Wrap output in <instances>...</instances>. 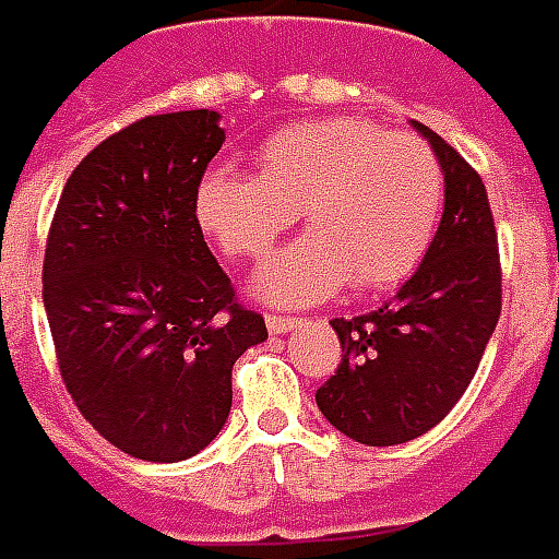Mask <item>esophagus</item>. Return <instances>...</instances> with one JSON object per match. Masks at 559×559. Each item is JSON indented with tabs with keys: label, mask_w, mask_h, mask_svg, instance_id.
<instances>
[{
	"label": "esophagus",
	"mask_w": 559,
	"mask_h": 559,
	"mask_svg": "<svg viewBox=\"0 0 559 559\" xmlns=\"http://www.w3.org/2000/svg\"><path fill=\"white\" fill-rule=\"evenodd\" d=\"M264 322H267V331H271V334H288V331L298 328V319H295V316H280V312H267Z\"/></svg>",
	"instance_id": "esophagus-1"
}]
</instances>
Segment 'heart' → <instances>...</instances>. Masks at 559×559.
Returning a JSON list of instances; mask_svg holds the SVG:
<instances>
[{
	"label": "heart",
	"instance_id": "obj_1",
	"mask_svg": "<svg viewBox=\"0 0 559 559\" xmlns=\"http://www.w3.org/2000/svg\"><path fill=\"white\" fill-rule=\"evenodd\" d=\"M442 204L445 171L421 138L352 117L286 126L261 144L255 174L216 165L195 186L198 225L231 261L264 259L300 216L310 235L259 273L273 304L397 286L425 261Z\"/></svg>",
	"mask_w": 559,
	"mask_h": 559
}]
</instances>
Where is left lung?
<instances>
[{
	"instance_id": "obj_1",
	"label": "left lung",
	"mask_w": 559,
	"mask_h": 559,
	"mask_svg": "<svg viewBox=\"0 0 559 559\" xmlns=\"http://www.w3.org/2000/svg\"><path fill=\"white\" fill-rule=\"evenodd\" d=\"M445 171L442 223L418 271L379 310L331 319L340 364L316 391L324 418L364 445H400L463 397L500 322L497 225L478 171L415 122Z\"/></svg>"
}]
</instances>
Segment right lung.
<instances>
[{"instance_id": "add662e5", "label": "right lung", "mask_w": 559, "mask_h": 559, "mask_svg": "<svg viewBox=\"0 0 559 559\" xmlns=\"http://www.w3.org/2000/svg\"><path fill=\"white\" fill-rule=\"evenodd\" d=\"M213 110L153 114L71 171L45 249L66 391L110 445L186 461L231 409V367L267 336L204 243L195 186L225 132Z\"/></svg>"}]
</instances>
